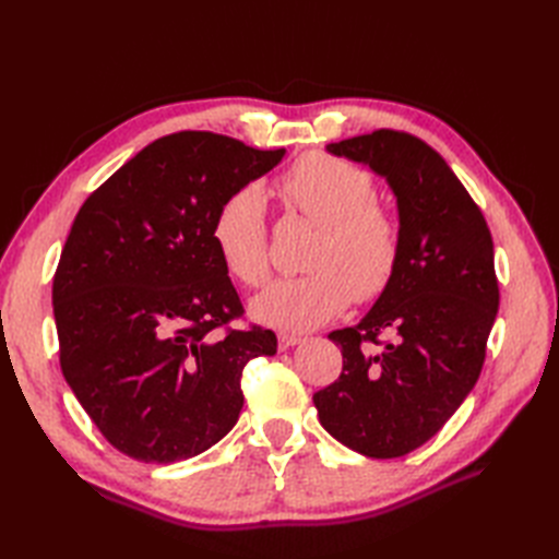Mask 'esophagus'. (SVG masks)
<instances>
[{"label":"esophagus","instance_id":"34e87169","mask_svg":"<svg viewBox=\"0 0 559 559\" xmlns=\"http://www.w3.org/2000/svg\"><path fill=\"white\" fill-rule=\"evenodd\" d=\"M277 341H280V349H289V347H294V345H298V343H300V335H294V333H280V335H277Z\"/></svg>","mask_w":559,"mask_h":559}]
</instances>
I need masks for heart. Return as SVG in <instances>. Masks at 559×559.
Returning a JSON list of instances; mask_svg holds the SVG:
<instances>
[{
	"label": "heart",
	"instance_id": "heart-1",
	"mask_svg": "<svg viewBox=\"0 0 559 559\" xmlns=\"http://www.w3.org/2000/svg\"><path fill=\"white\" fill-rule=\"evenodd\" d=\"M286 210L317 226L308 249L310 273L277 280L253 298L251 314L280 331L329 324L357 298L378 300L401 265V228L376 200V181L364 167L326 154H308L277 183ZM212 240L228 273L245 286L270 275L265 195L245 183L226 195L212 222Z\"/></svg>",
	"mask_w": 559,
	"mask_h": 559
}]
</instances>
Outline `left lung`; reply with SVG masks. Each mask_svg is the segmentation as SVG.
Here are the masks:
<instances>
[{
	"mask_svg": "<svg viewBox=\"0 0 559 559\" xmlns=\"http://www.w3.org/2000/svg\"><path fill=\"white\" fill-rule=\"evenodd\" d=\"M326 148L392 186L401 265L357 326L329 333L343 373L312 401L335 441L394 460L441 431L478 382L499 310L495 245L462 181L415 134L382 128Z\"/></svg>",
	"mask_w": 559,
	"mask_h": 559,
	"instance_id": "1",
	"label": "left lung"
}]
</instances>
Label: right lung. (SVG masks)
I'll return each mask as SVG.
<instances>
[{"mask_svg":"<svg viewBox=\"0 0 559 559\" xmlns=\"http://www.w3.org/2000/svg\"><path fill=\"white\" fill-rule=\"evenodd\" d=\"M205 130L151 142L83 202L53 277L60 368L107 441L132 460L205 452L242 411V370L273 357L212 240L222 200L282 160Z\"/></svg>","mask_w":559,"mask_h":559,"instance_id":"add662e5","label":"right lung"}]
</instances>
